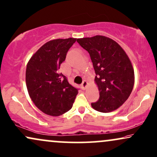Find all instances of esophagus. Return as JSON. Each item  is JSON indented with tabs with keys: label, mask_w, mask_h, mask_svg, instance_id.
<instances>
[{
	"label": "esophagus",
	"mask_w": 157,
	"mask_h": 157,
	"mask_svg": "<svg viewBox=\"0 0 157 157\" xmlns=\"http://www.w3.org/2000/svg\"><path fill=\"white\" fill-rule=\"evenodd\" d=\"M87 85H88V83H87V81L86 80L83 81V83H81V87H82L83 90H85V89H86Z\"/></svg>",
	"instance_id": "obj_1"
}]
</instances>
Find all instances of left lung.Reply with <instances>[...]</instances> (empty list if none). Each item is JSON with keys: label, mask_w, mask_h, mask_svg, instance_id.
I'll return each mask as SVG.
<instances>
[{"label": "left lung", "mask_w": 157, "mask_h": 157, "mask_svg": "<svg viewBox=\"0 0 157 157\" xmlns=\"http://www.w3.org/2000/svg\"><path fill=\"white\" fill-rule=\"evenodd\" d=\"M90 55L95 71L99 98L91 107L101 113L119 108L127 100L134 85V71L129 58L115 41L105 36L77 39Z\"/></svg>", "instance_id": "8db88e82"}]
</instances>
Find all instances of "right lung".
Masks as SVG:
<instances>
[{"label": "right lung", "instance_id": "obj_1", "mask_svg": "<svg viewBox=\"0 0 157 157\" xmlns=\"http://www.w3.org/2000/svg\"><path fill=\"white\" fill-rule=\"evenodd\" d=\"M76 41L75 38L57 39L43 44L26 66V83L30 98L37 108L51 116L70 110L78 89L68 83L60 73V64Z\"/></svg>", "mask_w": 157, "mask_h": 157}]
</instances>
